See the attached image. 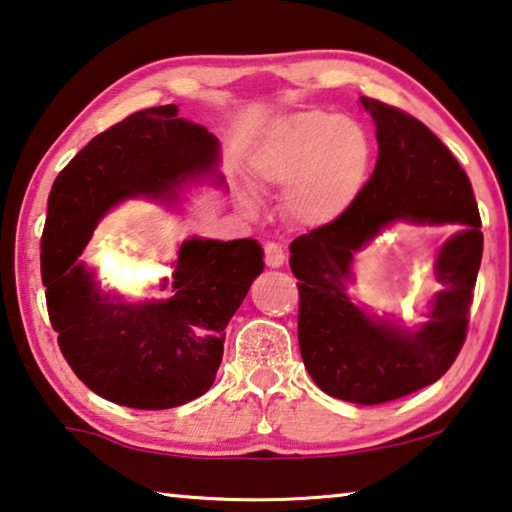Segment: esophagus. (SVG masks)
Returning <instances> with one entry per match:
<instances>
[{
	"mask_svg": "<svg viewBox=\"0 0 512 512\" xmlns=\"http://www.w3.org/2000/svg\"><path fill=\"white\" fill-rule=\"evenodd\" d=\"M264 262L271 268H280L284 262H287V248H284L282 244H275V241L266 244L264 246Z\"/></svg>",
	"mask_w": 512,
	"mask_h": 512,
	"instance_id": "obj_1",
	"label": "esophagus"
}]
</instances>
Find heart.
I'll return each mask as SVG.
<instances>
[{
	"label": "heart",
	"instance_id": "heart-1",
	"mask_svg": "<svg viewBox=\"0 0 512 512\" xmlns=\"http://www.w3.org/2000/svg\"><path fill=\"white\" fill-rule=\"evenodd\" d=\"M366 128L323 110H300L268 124L248 155L259 183L287 187V212L323 228L350 210L372 167Z\"/></svg>",
	"mask_w": 512,
	"mask_h": 512
}]
</instances>
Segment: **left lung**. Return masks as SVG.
<instances>
[{
    "mask_svg": "<svg viewBox=\"0 0 512 512\" xmlns=\"http://www.w3.org/2000/svg\"><path fill=\"white\" fill-rule=\"evenodd\" d=\"M377 128V167L341 219L289 246L298 277V341L320 391L352 404H384L433 384L461 352L483 255L479 207L470 178L427 126L377 99L361 97ZM463 224L439 249L441 291L425 323L406 328L372 315L349 296L353 255L393 222Z\"/></svg>",
    "mask_w": 512,
    "mask_h": 512,
    "instance_id": "8db88e82",
    "label": "left lung"
}]
</instances>
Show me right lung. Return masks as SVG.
Segmentation results:
<instances>
[{
  "instance_id": "1",
  "label": "right lung",
  "mask_w": 512,
  "mask_h": 512,
  "mask_svg": "<svg viewBox=\"0 0 512 512\" xmlns=\"http://www.w3.org/2000/svg\"><path fill=\"white\" fill-rule=\"evenodd\" d=\"M219 162V140L171 103L97 135L54 180L40 244L51 327L76 377L103 400L162 411L214 384L225 327L264 271L255 239H185L173 273L160 280L167 298L135 300L103 287L97 266L79 257L124 201L173 207L192 185L225 187Z\"/></svg>"
}]
</instances>
